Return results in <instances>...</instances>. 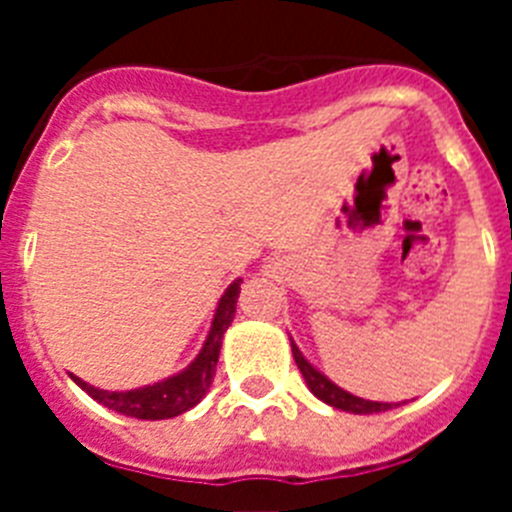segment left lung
I'll use <instances>...</instances> for the list:
<instances>
[{"mask_svg":"<svg viewBox=\"0 0 512 512\" xmlns=\"http://www.w3.org/2000/svg\"><path fill=\"white\" fill-rule=\"evenodd\" d=\"M292 356H295L297 369H300L302 377H305V382H307V387H310L312 395L318 397V400H323L325 405H330V408L346 410V413H354V415H372V413H384V410H392L400 405V402L364 400V397H356V395H351V392L341 390L338 384L330 382L325 374H320L318 369H315V366H312L305 356H302V351L297 348L295 341H292Z\"/></svg>","mask_w":512,"mask_h":512,"instance_id":"8db88e82","label":"left lung"}]
</instances>
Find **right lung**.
Masks as SVG:
<instances>
[{
	"mask_svg": "<svg viewBox=\"0 0 512 512\" xmlns=\"http://www.w3.org/2000/svg\"><path fill=\"white\" fill-rule=\"evenodd\" d=\"M241 282L243 279H235V282L225 289V295L217 302L215 318H212L205 346H202L197 359H194L184 372L174 374V377L164 379V382L148 384V387H138V390L128 392L99 390V387H92V384L74 377V374H71V379H74L89 397L102 402L104 408L128 415V418L164 420L187 413V410L194 408V405L207 395V390H210L225 330L233 323L235 302H238V295H241Z\"/></svg>",
	"mask_w": 512,
	"mask_h": 512,
	"instance_id": "1",
	"label": "right lung"
}]
</instances>
